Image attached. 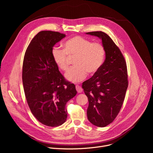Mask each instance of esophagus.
Instances as JSON below:
<instances>
[{
    "mask_svg": "<svg viewBox=\"0 0 153 153\" xmlns=\"http://www.w3.org/2000/svg\"><path fill=\"white\" fill-rule=\"evenodd\" d=\"M76 90H77V91L79 93H82V91H83V89H82V87H81V86H80V85H76Z\"/></svg>",
    "mask_w": 153,
    "mask_h": 153,
    "instance_id": "obj_1",
    "label": "esophagus"
}]
</instances>
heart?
<instances>
[{"label":"heart","mask_w":153,"mask_h":153,"mask_svg":"<svg viewBox=\"0 0 153 153\" xmlns=\"http://www.w3.org/2000/svg\"><path fill=\"white\" fill-rule=\"evenodd\" d=\"M51 54L58 68L63 71L68 68L70 58L76 57L74 60L75 66L68 70L65 77L71 82L76 83L84 80L87 73L93 74L99 70L104 62L105 50L100 43L75 36L65 42L64 49L53 48Z\"/></svg>","instance_id":"1"}]
</instances>
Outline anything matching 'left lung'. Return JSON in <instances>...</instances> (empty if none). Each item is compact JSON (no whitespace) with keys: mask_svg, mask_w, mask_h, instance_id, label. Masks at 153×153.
Listing matches in <instances>:
<instances>
[{"mask_svg":"<svg viewBox=\"0 0 153 153\" xmlns=\"http://www.w3.org/2000/svg\"><path fill=\"white\" fill-rule=\"evenodd\" d=\"M102 39L105 60L94 76L83 82L82 88L88 97V120L94 125L105 127L119 114L128 88V74L125 58L119 47L102 31L86 33Z\"/></svg>","mask_w":153,"mask_h":153,"instance_id":"obj_1","label":"left lung"}]
</instances>
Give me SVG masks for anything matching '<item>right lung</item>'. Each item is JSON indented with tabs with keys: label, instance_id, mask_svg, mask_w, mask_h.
I'll return each mask as SVG.
<instances>
[{
	"label": "right lung",
	"instance_id": "obj_1",
	"mask_svg": "<svg viewBox=\"0 0 153 153\" xmlns=\"http://www.w3.org/2000/svg\"><path fill=\"white\" fill-rule=\"evenodd\" d=\"M65 34L42 31L31 40L25 53L22 82L28 105L42 124L58 126L67 118L65 105L76 94L75 85L65 79L51 51Z\"/></svg>",
	"mask_w": 153,
	"mask_h": 153
}]
</instances>
